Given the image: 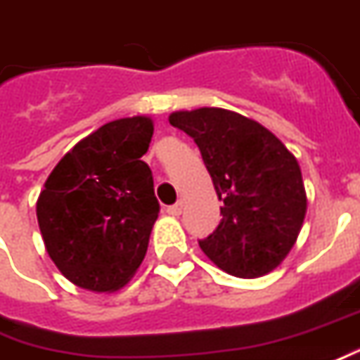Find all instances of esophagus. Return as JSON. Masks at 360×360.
Returning a JSON list of instances; mask_svg holds the SVG:
<instances>
[{
  "mask_svg": "<svg viewBox=\"0 0 360 360\" xmlns=\"http://www.w3.org/2000/svg\"><path fill=\"white\" fill-rule=\"evenodd\" d=\"M181 212H183V202H175V205L172 206H167V214H172V216H179Z\"/></svg>",
  "mask_w": 360,
  "mask_h": 360,
  "instance_id": "obj_1",
  "label": "esophagus"
}]
</instances>
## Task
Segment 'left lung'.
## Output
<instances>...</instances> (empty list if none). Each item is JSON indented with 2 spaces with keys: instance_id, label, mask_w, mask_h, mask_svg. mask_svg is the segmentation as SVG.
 Listing matches in <instances>:
<instances>
[{
  "instance_id": "obj_1",
  "label": "left lung",
  "mask_w": 360,
  "mask_h": 360,
  "mask_svg": "<svg viewBox=\"0 0 360 360\" xmlns=\"http://www.w3.org/2000/svg\"><path fill=\"white\" fill-rule=\"evenodd\" d=\"M172 127L195 140L222 200V220L198 240L230 275L253 278L286 257L306 214L302 173L285 144L259 122L216 107L179 110Z\"/></svg>"
}]
</instances>
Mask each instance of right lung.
Here are the masks:
<instances>
[{
	"instance_id": "right-lung-1",
	"label": "right lung",
	"mask_w": 360,
	"mask_h": 360,
	"mask_svg": "<svg viewBox=\"0 0 360 360\" xmlns=\"http://www.w3.org/2000/svg\"><path fill=\"white\" fill-rule=\"evenodd\" d=\"M154 122L105 124L68 152L44 183L37 218L50 259L74 285L112 292L136 273L160 214L154 177L140 158Z\"/></svg>"
}]
</instances>
